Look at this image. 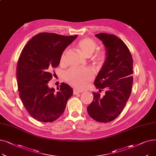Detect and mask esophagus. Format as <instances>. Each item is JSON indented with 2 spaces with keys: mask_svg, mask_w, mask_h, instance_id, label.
<instances>
[{
  "mask_svg": "<svg viewBox=\"0 0 156 156\" xmlns=\"http://www.w3.org/2000/svg\"><path fill=\"white\" fill-rule=\"evenodd\" d=\"M81 92V91H80V90H78L77 89H73V94H74V95H76V94H80Z\"/></svg>",
  "mask_w": 156,
  "mask_h": 156,
  "instance_id": "1",
  "label": "esophagus"
}]
</instances>
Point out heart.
<instances>
[{
    "instance_id": "1",
    "label": "heart",
    "mask_w": 156,
    "mask_h": 156,
    "mask_svg": "<svg viewBox=\"0 0 156 156\" xmlns=\"http://www.w3.org/2000/svg\"><path fill=\"white\" fill-rule=\"evenodd\" d=\"M76 47L82 52L85 56L91 55L97 49V44L90 38H83L80 40L76 44ZM66 51L61 57V62H63L65 60ZM107 52L104 50L98 51L94 57V61L100 66L103 65L107 59ZM93 77V73L88 68L76 69L72 68L64 73V78L68 82L78 89L83 88L89 81Z\"/></svg>"
}]
</instances>
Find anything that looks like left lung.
I'll return each mask as SVG.
<instances>
[{"label":"left lung","instance_id":"left-lung-1","mask_svg":"<svg viewBox=\"0 0 156 156\" xmlns=\"http://www.w3.org/2000/svg\"><path fill=\"white\" fill-rule=\"evenodd\" d=\"M107 49V59L94 81L99 92H94V100L87 107L93 119L108 122L115 119L125 108L132 92L133 78L132 55L126 45L118 37L108 34H96Z\"/></svg>","mask_w":156,"mask_h":156}]
</instances>
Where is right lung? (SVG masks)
<instances>
[{
  "instance_id": "obj_1",
  "label": "right lung",
  "mask_w": 156,
  "mask_h": 156,
  "mask_svg": "<svg viewBox=\"0 0 156 156\" xmlns=\"http://www.w3.org/2000/svg\"><path fill=\"white\" fill-rule=\"evenodd\" d=\"M77 37L40 33L22 50L16 68L19 96L30 115L38 121L52 122L64 112L73 94L71 87L61 83L58 92L48 87L58 66L62 52Z\"/></svg>"
}]
</instances>
